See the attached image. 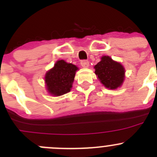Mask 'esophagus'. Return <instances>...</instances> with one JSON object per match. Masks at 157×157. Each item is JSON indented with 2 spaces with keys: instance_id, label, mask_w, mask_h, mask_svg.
<instances>
[{
  "instance_id": "esophagus-1",
  "label": "esophagus",
  "mask_w": 157,
  "mask_h": 157,
  "mask_svg": "<svg viewBox=\"0 0 157 157\" xmlns=\"http://www.w3.org/2000/svg\"><path fill=\"white\" fill-rule=\"evenodd\" d=\"M80 64H81L82 67H84V68H86V67H88L89 65H90V62H89L88 61H86V60L82 61L81 62H80Z\"/></svg>"
}]
</instances>
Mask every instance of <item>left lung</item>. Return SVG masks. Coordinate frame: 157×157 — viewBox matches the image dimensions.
<instances>
[{"label": "left lung", "instance_id": "left-lung-1", "mask_svg": "<svg viewBox=\"0 0 157 157\" xmlns=\"http://www.w3.org/2000/svg\"><path fill=\"white\" fill-rule=\"evenodd\" d=\"M94 68L98 79L106 88L115 90L122 85L125 70L120 63L113 61L109 56H102Z\"/></svg>", "mask_w": 157, "mask_h": 157}]
</instances>
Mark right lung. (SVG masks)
<instances>
[{"label":"right lung","instance_id":"obj_1","mask_svg":"<svg viewBox=\"0 0 157 157\" xmlns=\"http://www.w3.org/2000/svg\"><path fill=\"white\" fill-rule=\"evenodd\" d=\"M77 70V66L64 60L57 61L53 68L49 70L45 76L48 93L52 96H59L70 92Z\"/></svg>","mask_w":157,"mask_h":157}]
</instances>
